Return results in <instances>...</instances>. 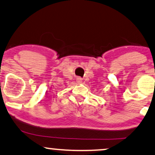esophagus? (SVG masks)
Wrapping results in <instances>:
<instances>
[{
    "mask_svg": "<svg viewBox=\"0 0 155 155\" xmlns=\"http://www.w3.org/2000/svg\"><path fill=\"white\" fill-rule=\"evenodd\" d=\"M77 81H78V83H81V82H82V79H81V78H78V79H77Z\"/></svg>",
    "mask_w": 155,
    "mask_h": 155,
    "instance_id": "esophagus-1",
    "label": "esophagus"
}]
</instances>
